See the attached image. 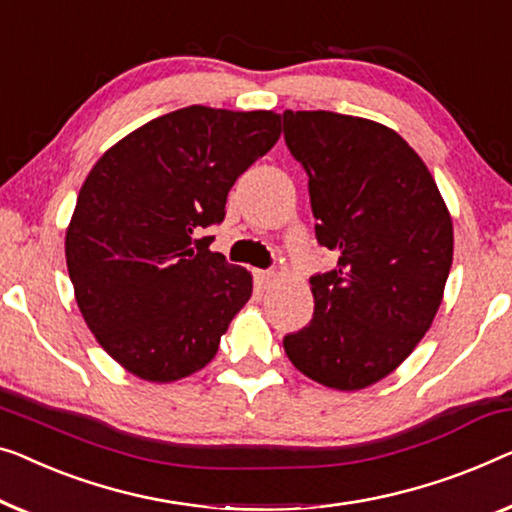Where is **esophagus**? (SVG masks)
Instances as JSON below:
<instances>
[{
    "mask_svg": "<svg viewBox=\"0 0 512 512\" xmlns=\"http://www.w3.org/2000/svg\"><path fill=\"white\" fill-rule=\"evenodd\" d=\"M254 277L263 288H270L274 284V279H277V277H274V272H268V270H256Z\"/></svg>",
    "mask_w": 512,
    "mask_h": 512,
    "instance_id": "obj_1",
    "label": "esophagus"
}]
</instances>
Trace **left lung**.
I'll use <instances>...</instances> for the list:
<instances>
[{
	"label": "left lung",
	"instance_id": "left-lung-1",
	"mask_svg": "<svg viewBox=\"0 0 512 512\" xmlns=\"http://www.w3.org/2000/svg\"><path fill=\"white\" fill-rule=\"evenodd\" d=\"M288 150L309 175L316 238L337 270L311 277L314 318L284 337L295 369L332 390L395 372L425 337L453 265V217L416 150L385 124L286 110Z\"/></svg>",
	"mask_w": 512,
	"mask_h": 512
}]
</instances>
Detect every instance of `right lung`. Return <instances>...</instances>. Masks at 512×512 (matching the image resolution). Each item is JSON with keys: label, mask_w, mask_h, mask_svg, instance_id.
Listing matches in <instances>:
<instances>
[{"label": "right lung", "mask_w": 512, "mask_h": 512, "mask_svg": "<svg viewBox=\"0 0 512 512\" xmlns=\"http://www.w3.org/2000/svg\"><path fill=\"white\" fill-rule=\"evenodd\" d=\"M279 136L272 110L189 106L117 140L85 177L66 268L96 342L138 379L196 374L247 305L251 272L194 235L224 219L235 180Z\"/></svg>", "instance_id": "add662e5"}]
</instances>
